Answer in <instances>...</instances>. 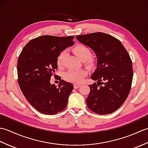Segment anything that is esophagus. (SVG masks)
Here are the masks:
<instances>
[{
  "instance_id": "34e87169",
  "label": "esophagus",
  "mask_w": 148,
  "mask_h": 148,
  "mask_svg": "<svg viewBox=\"0 0 148 148\" xmlns=\"http://www.w3.org/2000/svg\"><path fill=\"white\" fill-rule=\"evenodd\" d=\"M80 86H81V85H80V84H74V88H76V89L78 88H79Z\"/></svg>"
}]
</instances>
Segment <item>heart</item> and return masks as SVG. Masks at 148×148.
<instances>
[{
    "label": "heart",
    "mask_w": 148,
    "mask_h": 148,
    "mask_svg": "<svg viewBox=\"0 0 148 148\" xmlns=\"http://www.w3.org/2000/svg\"><path fill=\"white\" fill-rule=\"evenodd\" d=\"M75 55L80 60L83 61L88 67H93L95 65L96 60L91 55L92 51L88 47L79 44L72 49ZM67 56V52L63 51L59 53L56 58V65L58 68H63L65 64V60ZM87 75V71L85 69H79V70H69L64 74V78L65 81L72 83L80 84L83 81L84 77Z\"/></svg>",
    "instance_id": "b5f03b06"
}]
</instances>
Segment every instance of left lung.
I'll use <instances>...</instances> for the list:
<instances>
[{"mask_svg":"<svg viewBox=\"0 0 148 148\" xmlns=\"http://www.w3.org/2000/svg\"><path fill=\"white\" fill-rule=\"evenodd\" d=\"M76 39L93 49L97 57V69L91 76L97 82L89 85L88 108L100 115L111 114L130 93L133 79L130 55L121 42L109 34L95 32L77 36Z\"/></svg>","mask_w":148,"mask_h":148,"instance_id":"obj_1","label":"left lung"}]
</instances>
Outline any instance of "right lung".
I'll use <instances>...</instances> for the list:
<instances>
[{
	"label": "right lung",
	"instance_id": "1",
	"mask_svg": "<svg viewBox=\"0 0 148 148\" xmlns=\"http://www.w3.org/2000/svg\"><path fill=\"white\" fill-rule=\"evenodd\" d=\"M73 39L74 36H40L30 40L19 56V86L27 101L42 114H58L67 106L73 85L61 79L56 88L50 79L58 68V55L74 45Z\"/></svg>",
	"mask_w": 148,
	"mask_h": 148
}]
</instances>
